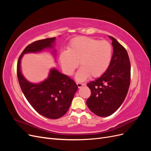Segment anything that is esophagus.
I'll list each match as a JSON object with an SVG mask.
<instances>
[{
    "mask_svg": "<svg viewBox=\"0 0 151 151\" xmlns=\"http://www.w3.org/2000/svg\"><path fill=\"white\" fill-rule=\"evenodd\" d=\"M85 84H83V83H77V87H78L79 88H81L82 86H84Z\"/></svg>",
    "mask_w": 151,
    "mask_h": 151,
    "instance_id": "1",
    "label": "esophagus"
}]
</instances>
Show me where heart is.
<instances>
[{
    "label": "heart",
    "instance_id": "b5f03b06",
    "mask_svg": "<svg viewBox=\"0 0 151 151\" xmlns=\"http://www.w3.org/2000/svg\"><path fill=\"white\" fill-rule=\"evenodd\" d=\"M112 57V46L106 41H99L86 36H77L68 43L67 50L62 51L59 60L66 74L72 75L79 63L80 69L76 79L83 81L101 76L106 71Z\"/></svg>",
    "mask_w": 151,
    "mask_h": 151
}]
</instances>
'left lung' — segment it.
Wrapping results in <instances>:
<instances>
[{"instance_id": "left-lung-1", "label": "left lung", "mask_w": 151, "mask_h": 151, "mask_svg": "<svg viewBox=\"0 0 151 151\" xmlns=\"http://www.w3.org/2000/svg\"><path fill=\"white\" fill-rule=\"evenodd\" d=\"M111 63L104 74L87 84L91 96L86 103L95 115L105 117L112 115L119 108L126 98L130 83V62L126 49L114 38Z\"/></svg>"}]
</instances>
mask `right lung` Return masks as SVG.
<instances>
[{
    "mask_svg": "<svg viewBox=\"0 0 151 151\" xmlns=\"http://www.w3.org/2000/svg\"><path fill=\"white\" fill-rule=\"evenodd\" d=\"M55 40L53 37L29 44L21 54L17 64L18 81L26 99L39 114L50 119H57L67 112L78 89L76 83L69 77L53 68L50 70L47 79L40 84H32L22 75L20 63L23 54L52 48Z\"/></svg>",
    "mask_w": 151,
    "mask_h": 151,
    "instance_id": "obj_1",
    "label": "right lung"
}]
</instances>
